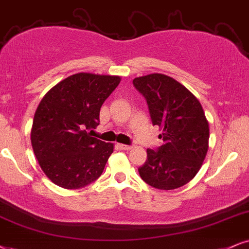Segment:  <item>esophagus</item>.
<instances>
[{
    "label": "esophagus",
    "instance_id": "1",
    "mask_svg": "<svg viewBox=\"0 0 249 249\" xmlns=\"http://www.w3.org/2000/svg\"><path fill=\"white\" fill-rule=\"evenodd\" d=\"M119 148L121 150H130L131 146L127 145V144H119Z\"/></svg>",
    "mask_w": 249,
    "mask_h": 249
}]
</instances>
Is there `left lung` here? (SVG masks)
<instances>
[{"instance_id":"left-lung-1","label":"left lung","mask_w":249,"mask_h":249,"mask_svg":"<svg viewBox=\"0 0 249 249\" xmlns=\"http://www.w3.org/2000/svg\"><path fill=\"white\" fill-rule=\"evenodd\" d=\"M133 84L145 98L152 124L162 130V144L146 150L140 176L157 189L182 187L196 176L207 156L209 124L204 110L192 92L162 73L137 77Z\"/></svg>"}]
</instances>
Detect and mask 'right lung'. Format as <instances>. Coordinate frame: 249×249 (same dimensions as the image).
Wrapping results in <instances>:
<instances>
[{
    "label": "right lung",
    "instance_id": "right-lung-1",
    "mask_svg": "<svg viewBox=\"0 0 249 249\" xmlns=\"http://www.w3.org/2000/svg\"><path fill=\"white\" fill-rule=\"evenodd\" d=\"M119 76L75 73L46 93L33 119L31 143L40 167L66 189L90 185L101 176L114 145L91 137L100 107Z\"/></svg>",
    "mask_w": 249,
    "mask_h": 249
}]
</instances>
